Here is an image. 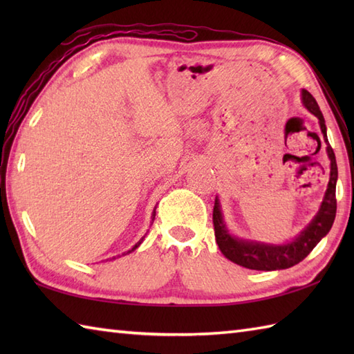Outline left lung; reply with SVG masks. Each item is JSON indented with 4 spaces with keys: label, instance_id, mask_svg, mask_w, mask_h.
Wrapping results in <instances>:
<instances>
[{
    "label": "left lung",
    "instance_id": "8db88e82",
    "mask_svg": "<svg viewBox=\"0 0 354 354\" xmlns=\"http://www.w3.org/2000/svg\"><path fill=\"white\" fill-rule=\"evenodd\" d=\"M301 102L303 106L318 118L322 137H324L326 142V152L330 160V179L324 199H322L318 213L315 214L310 223L298 236H295V239H292L288 243L274 245L232 236L227 223H225L221 202L216 196L213 209L216 242L219 245V250L225 257L232 263H236V265L255 270H280L295 266L310 254V251L319 243L322 237L328 234V231L335 222L337 181V165L335 152L332 146L328 145L326 120L322 117V112L317 100L313 99V95L309 91L301 89Z\"/></svg>",
    "mask_w": 354,
    "mask_h": 354
}]
</instances>
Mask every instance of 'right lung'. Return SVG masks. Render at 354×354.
<instances>
[{"mask_svg": "<svg viewBox=\"0 0 354 354\" xmlns=\"http://www.w3.org/2000/svg\"><path fill=\"white\" fill-rule=\"evenodd\" d=\"M155 209H156V207L153 208V213H152V222H153V219H155V214H156V212H155ZM142 240H145V237H141V239L138 240V242L133 245V248H132V250H129V251H127L126 254H129V252H132V251H135V250H137V248H138V246H140V245L142 243ZM126 254H123V255H126ZM120 257H122V255H120ZM111 260H115V257H112Z\"/></svg>", "mask_w": 354, "mask_h": 354, "instance_id": "right-lung-1", "label": "right lung"}]
</instances>
